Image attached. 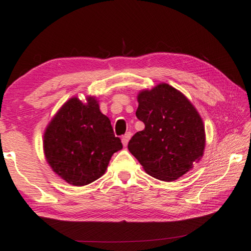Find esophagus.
<instances>
[{"label": "esophagus", "mask_w": 251, "mask_h": 251, "mask_svg": "<svg viewBox=\"0 0 251 251\" xmlns=\"http://www.w3.org/2000/svg\"><path fill=\"white\" fill-rule=\"evenodd\" d=\"M130 137H131V133H130V131H128V133H126L124 136H123V138H122V143H123V145L126 146L127 144H128Z\"/></svg>", "instance_id": "1"}]
</instances>
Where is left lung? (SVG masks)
Returning a JSON list of instances; mask_svg holds the SVG:
<instances>
[{"mask_svg":"<svg viewBox=\"0 0 251 251\" xmlns=\"http://www.w3.org/2000/svg\"><path fill=\"white\" fill-rule=\"evenodd\" d=\"M136 117L145 128L131 137L128 150L148 175L173 181L201 159L205 127L196 108L179 91L159 84L141 92Z\"/></svg>","mask_w":251,"mask_h":251,"instance_id":"obj_1","label":"left lung"}]
</instances>
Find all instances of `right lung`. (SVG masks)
I'll return each instance as SVG.
<instances>
[{
    "mask_svg": "<svg viewBox=\"0 0 251 251\" xmlns=\"http://www.w3.org/2000/svg\"><path fill=\"white\" fill-rule=\"evenodd\" d=\"M107 116L94 97L84 104L71 99L62 106L44 134L50 166L74 186L91 184L105 173L114 152L122 150Z\"/></svg>",
    "mask_w": 251,
    "mask_h": 251,
    "instance_id": "obj_1",
    "label": "right lung"
}]
</instances>
